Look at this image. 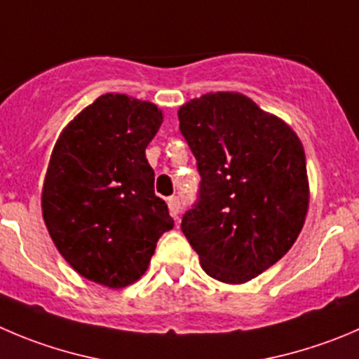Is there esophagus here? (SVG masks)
<instances>
[{
  "instance_id": "obj_1",
  "label": "esophagus",
  "mask_w": 359,
  "mask_h": 359,
  "mask_svg": "<svg viewBox=\"0 0 359 359\" xmlns=\"http://www.w3.org/2000/svg\"><path fill=\"white\" fill-rule=\"evenodd\" d=\"M167 206H169L170 215H172L174 218H177V213L182 210V208H180V201H177L176 197H169V199H167Z\"/></svg>"
}]
</instances>
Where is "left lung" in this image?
Wrapping results in <instances>:
<instances>
[{
    "instance_id": "left-lung-1",
    "label": "left lung",
    "mask_w": 359,
    "mask_h": 359,
    "mask_svg": "<svg viewBox=\"0 0 359 359\" xmlns=\"http://www.w3.org/2000/svg\"><path fill=\"white\" fill-rule=\"evenodd\" d=\"M177 118L201 174L183 234L208 275L245 284L302 233L310 197L305 149L287 123L234 91L194 98Z\"/></svg>"
}]
</instances>
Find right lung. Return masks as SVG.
I'll list each match as a JSON object with an SVG mask.
<instances>
[{
  "mask_svg": "<svg viewBox=\"0 0 359 359\" xmlns=\"http://www.w3.org/2000/svg\"><path fill=\"white\" fill-rule=\"evenodd\" d=\"M162 121L151 102L107 93L75 116L54 144L43 222L65 261L105 287L141 278L158 238L174 225L146 160Z\"/></svg>",
  "mask_w": 359,
  "mask_h": 359,
  "instance_id": "add662e5",
  "label": "right lung"
}]
</instances>
